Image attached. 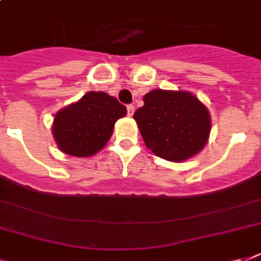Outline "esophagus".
Listing matches in <instances>:
<instances>
[{
	"instance_id": "1",
	"label": "esophagus",
	"mask_w": 261,
	"mask_h": 261,
	"mask_svg": "<svg viewBox=\"0 0 261 261\" xmlns=\"http://www.w3.org/2000/svg\"><path fill=\"white\" fill-rule=\"evenodd\" d=\"M134 111L135 108L133 104H128V106H127V115H128V116H133V115H134Z\"/></svg>"
}]
</instances>
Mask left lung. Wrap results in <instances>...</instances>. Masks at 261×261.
<instances>
[{
  "mask_svg": "<svg viewBox=\"0 0 261 261\" xmlns=\"http://www.w3.org/2000/svg\"><path fill=\"white\" fill-rule=\"evenodd\" d=\"M134 119L145 145L168 161H184L202 150L210 135V114L194 94L154 89L143 96Z\"/></svg>",
  "mask_w": 261,
  "mask_h": 261,
  "instance_id": "8db88e82",
  "label": "left lung"
}]
</instances>
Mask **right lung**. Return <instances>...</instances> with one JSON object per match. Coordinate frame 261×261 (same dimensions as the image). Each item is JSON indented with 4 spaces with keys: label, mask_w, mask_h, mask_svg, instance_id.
<instances>
[{
    "label": "right lung",
    "mask_w": 261,
    "mask_h": 261,
    "mask_svg": "<svg viewBox=\"0 0 261 261\" xmlns=\"http://www.w3.org/2000/svg\"><path fill=\"white\" fill-rule=\"evenodd\" d=\"M126 114V107L110 94L89 92L77 102L57 112L53 135L63 153L90 157L106 146L115 122Z\"/></svg>",
    "instance_id": "add662e5"
}]
</instances>
